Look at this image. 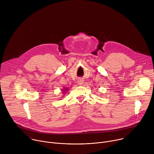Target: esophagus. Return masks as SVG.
Listing matches in <instances>:
<instances>
[{"mask_svg":"<svg viewBox=\"0 0 154 154\" xmlns=\"http://www.w3.org/2000/svg\"><path fill=\"white\" fill-rule=\"evenodd\" d=\"M77 83H78V84L79 85H83V80H81V79H80V80H78V82H77Z\"/></svg>","mask_w":154,"mask_h":154,"instance_id":"esophagus-1","label":"esophagus"}]
</instances>
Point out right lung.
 <instances>
[{
	"mask_svg": "<svg viewBox=\"0 0 154 154\" xmlns=\"http://www.w3.org/2000/svg\"><path fill=\"white\" fill-rule=\"evenodd\" d=\"M65 90V91H66V90H68V88H66V89H64ZM64 90H63V93H64V91H65Z\"/></svg>",
	"mask_w": 154,
	"mask_h": 154,
	"instance_id": "right-lung-1",
	"label": "right lung"
}]
</instances>
